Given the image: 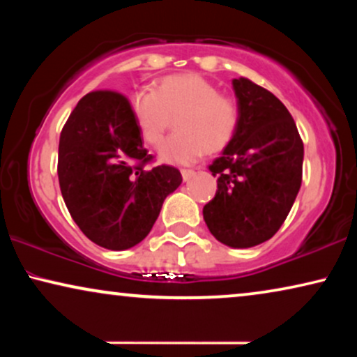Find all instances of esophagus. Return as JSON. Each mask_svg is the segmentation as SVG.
<instances>
[{
  "mask_svg": "<svg viewBox=\"0 0 357 357\" xmlns=\"http://www.w3.org/2000/svg\"><path fill=\"white\" fill-rule=\"evenodd\" d=\"M182 177L185 182H188L190 178L193 177V170H188V169H182Z\"/></svg>",
  "mask_w": 357,
  "mask_h": 357,
  "instance_id": "34e87169",
  "label": "esophagus"
}]
</instances>
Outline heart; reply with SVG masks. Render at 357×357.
Returning a JSON list of instances; mask_svg holds the SVG:
<instances>
[{
  "label": "heart",
  "instance_id": "b5f03b06",
  "mask_svg": "<svg viewBox=\"0 0 357 357\" xmlns=\"http://www.w3.org/2000/svg\"><path fill=\"white\" fill-rule=\"evenodd\" d=\"M130 114L141 138L151 146L162 141L175 119L177 131L160 144L158 153L167 164L188 165L197 162L204 151H222L238 128L236 102L193 73L165 77L155 92H135L130 99Z\"/></svg>",
  "mask_w": 357,
  "mask_h": 357
}]
</instances>
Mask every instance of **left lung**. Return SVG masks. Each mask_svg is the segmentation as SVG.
<instances>
[{
	"label": "left lung",
	"mask_w": 357,
	"mask_h": 357,
	"mask_svg": "<svg viewBox=\"0 0 357 357\" xmlns=\"http://www.w3.org/2000/svg\"><path fill=\"white\" fill-rule=\"evenodd\" d=\"M238 128L209 165L218 177L203 208L209 232L224 245L248 248L271 238L302 183L304 144L284 104L247 77L232 79Z\"/></svg>",
	"instance_id": "left-lung-1"
}]
</instances>
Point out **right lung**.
Instances as JSON below:
<instances>
[{"instance_id":"right-lung-1","label":"right lung","mask_w":357,"mask_h":357,"mask_svg":"<svg viewBox=\"0 0 357 357\" xmlns=\"http://www.w3.org/2000/svg\"><path fill=\"white\" fill-rule=\"evenodd\" d=\"M115 91L77 102L58 146V180L68 211L82 234L109 250H126L148 236L164 199L182 183L178 169L158 165Z\"/></svg>"}]
</instances>
